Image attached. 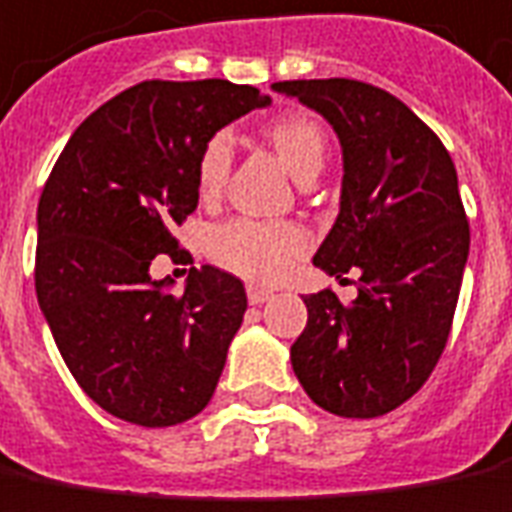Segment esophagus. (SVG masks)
Instances as JSON below:
<instances>
[{
    "label": "esophagus",
    "mask_w": 512,
    "mask_h": 512,
    "mask_svg": "<svg viewBox=\"0 0 512 512\" xmlns=\"http://www.w3.org/2000/svg\"><path fill=\"white\" fill-rule=\"evenodd\" d=\"M273 298V290H267V287H259V284H248V301L250 304H264V301H270Z\"/></svg>",
    "instance_id": "esophagus-1"
}]
</instances>
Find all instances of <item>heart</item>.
Here are the masks:
<instances>
[{
    "mask_svg": "<svg viewBox=\"0 0 512 512\" xmlns=\"http://www.w3.org/2000/svg\"><path fill=\"white\" fill-rule=\"evenodd\" d=\"M264 137L270 140L281 163L290 168L298 180L315 177L327 160V129L321 120L307 112L281 115L273 123H267ZM231 166V132H214L205 140L200 160H197V191L202 200H214L222 194ZM307 245H310V236L296 222H262V219L239 216L211 233L208 248H211L214 262L233 273L256 281H273L293 267Z\"/></svg>",
    "mask_w": 512,
    "mask_h": 512,
    "instance_id": "obj_1",
    "label": "heart"
}]
</instances>
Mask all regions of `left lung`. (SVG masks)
Masks as SVG:
<instances>
[{
  "label": "left lung",
  "instance_id": "obj_1",
  "mask_svg": "<svg viewBox=\"0 0 512 512\" xmlns=\"http://www.w3.org/2000/svg\"><path fill=\"white\" fill-rule=\"evenodd\" d=\"M321 112L344 146L341 214L315 267L344 279L304 298L307 327L290 346L298 383L338 417H380L423 389L454 324L471 228L442 140L400 98L355 78L279 81Z\"/></svg>",
  "mask_w": 512,
  "mask_h": 512
}]
</instances>
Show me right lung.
<instances>
[{"instance_id":"obj_1","label":"right lung","mask_w":512,"mask_h":512,"mask_svg":"<svg viewBox=\"0 0 512 512\" xmlns=\"http://www.w3.org/2000/svg\"><path fill=\"white\" fill-rule=\"evenodd\" d=\"M267 104L219 78L143 81L98 106L58 154L39 200L36 296L72 377L112 417L163 428L214 397L245 287L205 264L171 296L149 267L160 253L191 259L174 228L197 211L202 146Z\"/></svg>"}]
</instances>
